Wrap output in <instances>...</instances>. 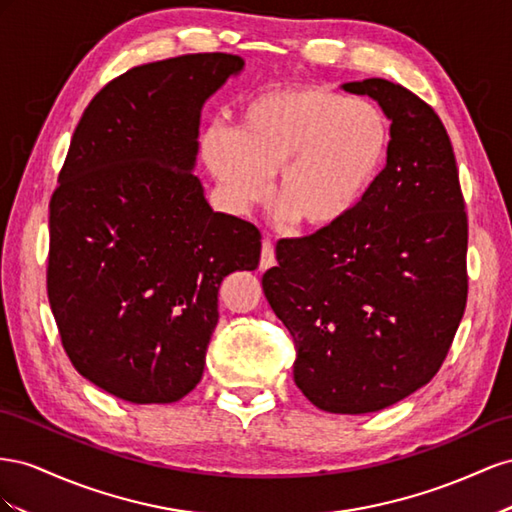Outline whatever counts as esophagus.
<instances>
[{"label": "esophagus", "mask_w": 512, "mask_h": 512, "mask_svg": "<svg viewBox=\"0 0 512 512\" xmlns=\"http://www.w3.org/2000/svg\"><path fill=\"white\" fill-rule=\"evenodd\" d=\"M274 261H276L274 259V244L270 240H264V244H261V261H259L261 270L272 268Z\"/></svg>", "instance_id": "esophagus-1"}]
</instances>
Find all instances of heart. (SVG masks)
<instances>
[{"instance_id":"obj_1","label":"heart","mask_w":512,"mask_h":512,"mask_svg":"<svg viewBox=\"0 0 512 512\" xmlns=\"http://www.w3.org/2000/svg\"><path fill=\"white\" fill-rule=\"evenodd\" d=\"M390 145L384 111L326 87H276L248 100L233 130L212 126L201 154L233 208L274 201L291 223L326 229L367 197Z\"/></svg>"}]
</instances>
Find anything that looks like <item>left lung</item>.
I'll list each match as a JSON object with an SVG mask.
<instances>
[{"label":"left lung","mask_w":512,"mask_h":512,"mask_svg":"<svg viewBox=\"0 0 512 512\" xmlns=\"http://www.w3.org/2000/svg\"><path fill=\"white\" fill-rule=\"evenodd\" d=\"M390 124L386 167L360 206L276 244L264 294L296 345L294 382L330 414H369L429 384L467 302V214L437 113L386 79L343 83Z\"/></svg>","instance_id":"1"}]
</instances>
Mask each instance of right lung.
I'll use <instances>...</instances> for the list:
<instances>
[{"mask_svg": "<svg viewBox=\"0 0 512 512\" xmlns=\"http://www.w3.org/2000/svg\"><path fill=\"white\" fill-rule=\"evenodd\" d=\"M244 60L143 64L83 111L49 203L47 294L66 354L128 403H173L203 375L227 274L259 266L261 233L214 212L193 173L201 107Z\"/></svg>", "mask_w": 512, "mask_h": 512, "instance_id": "add662e5", "label": "right lung"}]
</instances>
